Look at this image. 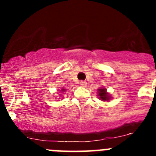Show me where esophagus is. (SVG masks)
Listing matches in <instances>:
<instances>
[{
    "label": "esophagus",
    "instance_id": "34e87169",
    "mask_svg": "<svg viewBox=\"0 0 156 156\" xmlns=\"http://www.w3.org/2000/svg\"><path fill=\"white\" fill-rule=\"evenodd\" d=\"M80 86H82V87H85L87 85V82H86V81H84V80L80 81Z\"/></svg>",
    "mask_w": 156,
    "mask_h": 156
}]
</instances>
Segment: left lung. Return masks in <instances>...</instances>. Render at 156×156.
Listing matches in <instances>:
<instances>
[{
	"instance_id": "8db88e82",
	"label": "left lung",
	"mask_w": 156,
	"mask_h": 156,
	"mask_svg": "<svg viewBox=\"0 0 156 156\" xmlns=\"http://www.w3.org/2000/svg\"><path fill=\"white\" fill-rule=\"evenodd\" d=\"M98 96L99 98L103 101H108L109 100V95L106 92V89L101 88L98 90Z\"/></svg>"
}]
</instances>
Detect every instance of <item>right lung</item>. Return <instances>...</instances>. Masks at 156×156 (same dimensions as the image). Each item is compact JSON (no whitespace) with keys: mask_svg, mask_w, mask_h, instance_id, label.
<instances>
[{"mask_svg":"<svg viewBox=\"0 0 156 156\" xmlns=\"http://www.w3.org/2000/svg\"><path fill=\"white\" fill-rule=\"evenodd\" d=\"M62 91H65V90H65V89H62Z\"/></svg>","mask_w":156,"mask_h":156,"instance_id":"1","label":"right lung"}]
</instances>
